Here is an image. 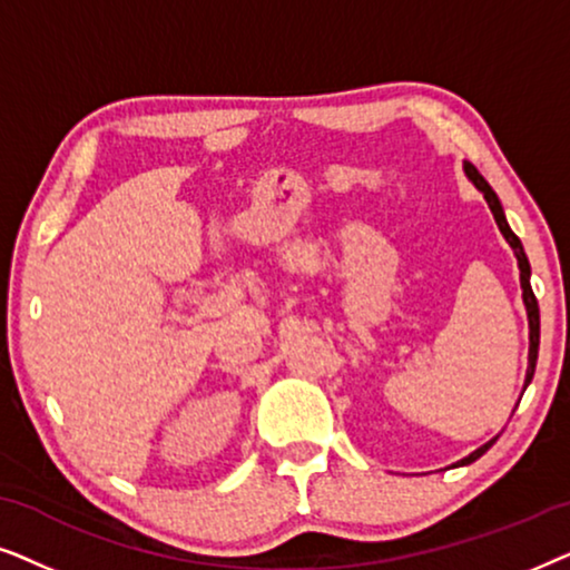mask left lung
Listing matches in <instances>:
<instances>
[{
  "label": "left lung",
  "instance_id": "left-lung-1",
  "mask_svg": "<svg viewBox=\"0 0 570 570\" xmlns=\"http://www.w3.org/2000/svg\"><path fill=\"white\" fill-rule=\"evenodd\" d=\"M464 174L470 176V181L482 191V197H485L490 213H493V217H495L498 228H501L503 238L509 240V246L513 248V254H517L519 272H521V295H524V306H527V316H529V368H527V379H524V389H527L529 381H532V376H534V368H537V350H540V306H537V298H534V293H532V285H529V275H532V267H529V259H527L524 246H521L519 236L509 228V223H505L503 207H501V202H498L495 191L490 189V184L485 181V178L480 176V170L474 168L472 163H464ZM493 443H495V439L488 441L485 446H480L478 451H472L470 456H464L462 462H456V464H459V466H462V464H472L474 459H480L482 454H485V451H488L490 446H493Z\"/></svg>",
  "mask_w": 570,
  "mask_h": 570
}]
</instances>
